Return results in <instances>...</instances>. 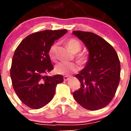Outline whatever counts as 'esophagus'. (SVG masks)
Here are the masks:
<instances>
[{"label": "esophagus", "mask_w": 131, "mask_h": 131, "mask_svg": "<svg viewBox=\"0 0 131 131\" xmlns=\"http://www.w3.org/2000/svg\"><path fill=\"white\" fill-rule=\"evenodd\" d=\"M69 79H70V78H69L68 76H64V77L63 78V79H64V81H68V80Z\"/></svg>", "instance_id": "34e87169"}]
</instances>
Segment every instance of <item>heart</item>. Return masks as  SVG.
<instances>
[{
  "label": "heart",
  "instance_id": "obj_1",
  "mask_svg": "<svg viewBox=\"0 0 131 131\" xmlns=\"http://www.w3.org/2000/svg\"><path fill=\"white\" fill-rule=\"evenodd\" d=\"M67 46L69 49L74 53L80 51L81 49V43L76 39H70L67 40ZM57 44L54 43L50 47L49 49V53L51 58L54 59L55 57V52H56ZM87 57L85 55H80L78 56V60L81 63H85L86 62ZM79 70V66L73 62H60L56 64L55 67V71L57 73L62 75H69L72 73L77 72Z\"/></svg>",
  "mask_w": 131,
  "mask_h": 131
}]
</instances>
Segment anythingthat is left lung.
<instances>
[{"instance_id": "8db88e82", "label": "left lung", "mask_w": 131, "mask_h": 131, "mask_svg": "<svg viewBox=\"0 0 131 131\" xmlns=\"http://www.w3.org/2000/svg\"><path fill=\"white\" fill-rule=\"evenodd\" d=\"M73 34L89 51L85 67L75 76L81 82V88L73 93V97L85 109H101L112 101L119 83L118 56L108 42L94 33L74 31Z\"/></svg>"}]
</instances>
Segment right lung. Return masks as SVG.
I'll list each match as a JSON object with an SVG mask.
<instances>
[{
    "label": "right lung",
    "instance_id": "add662e5",
    "mask_svg": "<svg viewBox=\"0 0 131 131\" xmlns=\"http://www.w3.org/2000/svg\"><path fill=\"white\" fill-rule=\"evenodd\" d=\"M67 29L45 30L30 34L15 51L10 69L14 91L20 100L32 109H39L50 102L58 84L63 81L60 74H46L53 69L49 51L55 40Z\"/></svg>",
    "mask_w": 131,
    "mask_h": 131
}]
</instances>
